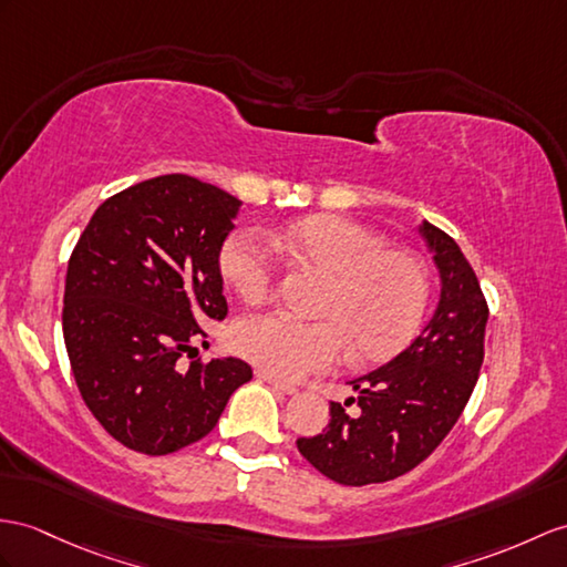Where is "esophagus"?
<instances>
[{
    "mask_svg": "<svg viewBox=\"0 0 567 567\" xmlns=\"http://www.w3.org/2000/svg\"><path fill=\"white\" fill-rule=\"evenodd\" d=\"M257 378H259V380H265L267 384H271L274 390H279V392H284V394H288V396L298 394V388H296V384H288V382L279 380V378H274V375H269V372H265V370H259V372H257Z\"/></svg>",
    "mask_w": 567,
    "mask_h": 567,
    "instance_id": "esophagus-1",
    "label": "esophagus"
}]
</instances>
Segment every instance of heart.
<instances>
[{
  "mask_svg": "<svg viewBox=\"0 0 567 567\" xmlns=\"http://www.w3.org/2000/svg\"><path fill=\"white\" fill-rule=\"evenodd\" d=\"M276 252L327 276L317 315L298 322L284 315L247 317L233 329L240 355L281 380L334 365L343 343L358 363H382L416 334L431 284L423 261L390 250L382 236L347 216L315 214L271 238ZM220 274L245 302H261L274 288L276 261L255 233L238 230L220 250Z\"/></svg>",
  "mask_w": 567,
  "mask_h": 567,
  "instance_id": "obj_1",
  "label": "heart"
}]
</instances>
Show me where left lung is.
<instances>
[{"label":"left lung","instance_id":"left-lung-1","mask_svg":"<svg viewBox=\"0 0 567 567\" xmlns=\"http://www.w3.org/2000/svg\"><path fill=\"white\" fill-rule=\"evenodd\" d=\"M440 271L431 320L390 363L349 384L358 396L329 404V425L298 437L317 472L343 486L392 481L419 466L457 423L483 363L488 306L460 245L433 224L419 226ZM351 401L355 414L342 409Z\"/></svg>","mask_w":567,"mask_h":567}]
</instances>
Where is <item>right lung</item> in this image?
<instances>
[{
    "instance_id": "add662e5",
    "label": "right lung",
    "mask_w": 567,
    "mask_h": 567,
    "mask_svg": "<svg viewBox=\"0 0 567 567\" xmlns=\"http://www.w3.org/2000/svg\"><path fill=\"white\" fill-rule=\"evenodd\" d=\"M243 202L189 175L117 192L91 216L66 267L62 331L76 388L124 447L171 454L214 431L252 380L240 358L177 361L224 320L218 257Z\"/></svg>"
}]
</instances>
